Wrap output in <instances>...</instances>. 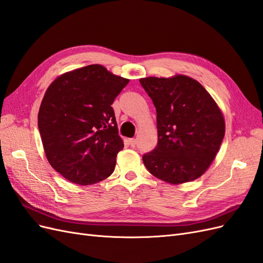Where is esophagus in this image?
I'll return each mask as SVG.
<instances>
[{
	"label": "esophagus",
	"instance_id": "esophagus-1",
	"mask_svg": "<svg viewBox=\"0 0 263 263\" xmlns=\"http://www.w3.org/2000/svg\"><path fill=\"white\" fill-rule=\"evenodd\" d=\"M128 142H129L130 147H135V146H136V142H137V140L135 139V138H129V139H128Z\"/></svg>",
	"mask_w": 263,
	"mask_h": 263
}]
</instances>
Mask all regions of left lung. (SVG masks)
I'll use <instances>...</instances> for the list:
<instances>
[{
    "mask_svg": "<svg viewBox=\"0 0 263 263\" xmlns=\"http://www.w3.org/2000/svg\"><path fill=\"white\" fill-rule=\"evenodd\" d=\"M157 112L158 145L142 161L154 177L170 184L200 178L225 136V119L205 87L184 74L139 80Z\"/></svg>",
    "mask_w": 263,
    "mask_h": 263,
    "instance_id": "8db88e82",
    "label": "left lung"
}]
</instances>
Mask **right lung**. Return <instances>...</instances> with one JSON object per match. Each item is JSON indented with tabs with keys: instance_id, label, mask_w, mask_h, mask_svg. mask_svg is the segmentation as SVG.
I'll list each match as a JSON object with an SVG mask.
<instances>
[{
	"instance_id": "right-lung-1",
	"label": "right lung",
	"mask_w": 263,
	"mask_h": 263,
	"mask_svg": "<svg viewBox=\"0 0 263 263\" xmlns=\"http://www.w3.org/2000/svg\"><path fill=\"white\" fill-rule=\"evenodd\" d=\"M128 82L102 65H90L48 86L38 128L47 160L68 181L90 185L113 173L124 142L110 105Z\"/></svg>"
}]
</instances>
